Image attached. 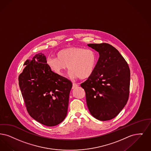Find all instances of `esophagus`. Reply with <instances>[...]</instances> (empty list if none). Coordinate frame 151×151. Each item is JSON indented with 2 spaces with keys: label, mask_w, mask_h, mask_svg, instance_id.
Instances as JSON below:
<instances>
[{
  "label": "esophagus",
  "mask_w": 151,
  "mask_h": 151,
  "mask_svg": "<svg viewBox=\"0 0 151 151\" xmlns=\"http://www.w3.org/2000/svg\"><path fill=\"white\" fill-rule=\"evenodd\" d=\"M78 86V85L77 83H73L72 88L73 89H74V88H75L77 87Z\"/></svg>",
  "instance_id": "esophagus-1"
}]
</instances>
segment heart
Returning <instances> with one entry per match:
<instances>
[{
    "label": "heart",
    "instance_id": "heart-1",
    "mask_svg": "<svg viewBox=\"0 0 151 151\" xmlns=\"http://www.w3.org/2000/svg\"><path fill=\"white\" fill-rule=\"evenodd\" d=\"M98 62L96 51L83 47H72L60 50L56 58H48L46 63L53 72L63 75L68 68L74 78L86 79L94 73Z\"/></svg>",
    "mask_w": 151,
    "mask_h": 151
}]
</instances>
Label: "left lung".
I'll return each mask as SVG.
<instances>
[{"mask_svg": "<svg viewBox=\"0 0 151 151\" xmlns=\"http://www.w3.org/2000/svg\"><path fill=\"white\" fill-rule=\"evenodd\" d=\"M99 53L92 76L81 86L84 89L88 110L100 121L116 117L129 96L130 70L118 50L108 43L88 44Z\"/></svg>", "mask_w": 151, "mask_h": 151, "instance_id": "obj_1", "label": "left lung"}]
</instances>
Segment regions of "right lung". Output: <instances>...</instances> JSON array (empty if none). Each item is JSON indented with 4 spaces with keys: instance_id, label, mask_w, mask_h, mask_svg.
<instances>
[{
    "instance_id": "obj_1",
    "label": "right lung",
    "mask_w": 151,
    "mask_h": 151,
    "mask_svg": "<svg viewBox=\"0 0 151 151\" xmlns=\"http://www.w3.org/2000/svg\"><path fill=\"white\" fill-rule=\"evenodd\" d=\"M46 61L42 53L27 60L19 83L29 115L42 125L54 126L66 116L72 83L53 72Z\"/></svg>"
}]
</instances>
